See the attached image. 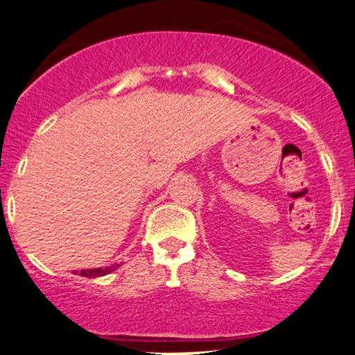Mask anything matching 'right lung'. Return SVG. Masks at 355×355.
Instances as JSON below:
<instances>
[{
    "label": "right lung",
    "instance_id": "1",
    "mask_svg": "<svg viewBox=\"0 0 355 355\" xmlns=\"http://www.w3.org/2000/svg\"><path fill=\"white\" fill-rule=\"evenodd\" d=\"M119 268L117 264L110 266V268H98V269H83V270H75V274L83 275V277H101V275H105L112 270H116Z\"/></svg>",
    "mask_w": 355,
    "mask_h": 355
}]
</instances>
